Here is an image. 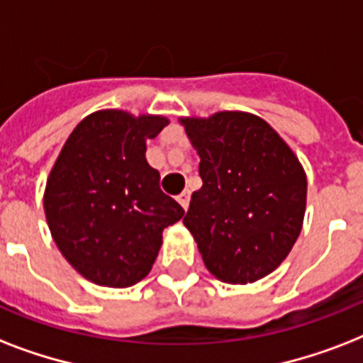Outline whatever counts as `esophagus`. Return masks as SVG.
<instances>
[{
    "label": "esophagus",
    "instance_id": "1",
    "mask_svg": "<svg viewBox=\"0 0 363 363\" xmlns=\"http://www.w3.org/2000/svg\"><path fill=\"white\" fill-rule=\"evenodd\" d=\"M177 201L182 205V209L186 211L188 205H190V192H188V190H184V192L179 194V196H177Z\"/></svg>",
    "mask_w": 363,
    "mask_h": 363
}]
</instances>
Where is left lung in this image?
I'll use <instances>...</instances> for the list:
<instances>
[{
  "label": "left lung",
  "mask_w": 363,
  "mask_h": 363,
  "mask_svg": "<svg viewBox=\"0 0 363 363\" xmlns=\"http://www.w3.org/2000/svg\"><path fill=\"white\" fill-rule=\"evenodd\" d=\"M181 124L198 150L203 181L182 222L205 267L230 284L264 279L290 254L303 226L307 177L298 156L250 113L222 111Z\"/></svg>",
  "instance_id": "left-lung-1"
}]
</instances>
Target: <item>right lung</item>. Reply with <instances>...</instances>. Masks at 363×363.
<instances>
[{"mask_svg": "<svg viewBox=\"0 0 363 363\" xmlns=\"http://www.w3.org/2000/svg\"><path fill=\"white\" fill-rule=\"evenodd\" d=\"M165 116L105 109L67 137L45 188L48 230L64 258L94 284L128 288L148 275L162 232L184 209L160 190L145 158Z\"/></svg>", "mask_w": 363, "mask_h": 363, "instance_id": "obj_1", "label": "right lung"}]
</instances>
